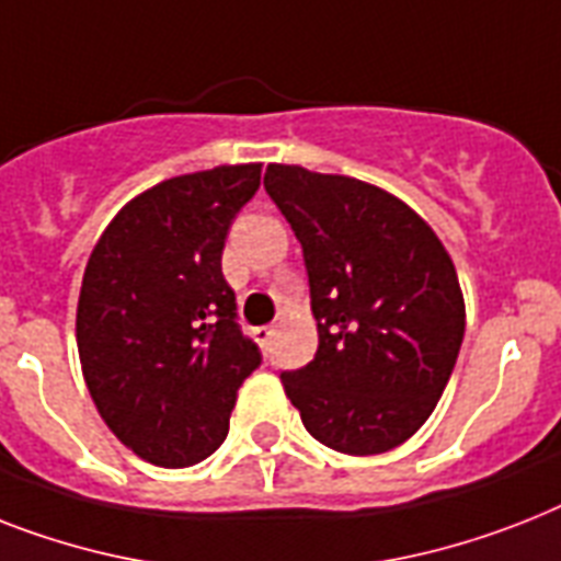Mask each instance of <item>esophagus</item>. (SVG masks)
Listing matches in <instances>:
<instances>
[{
  "mask_svg": "<svg viewBox=\"0 0 561 561\" xmlns=\"http://www.w3.org/2000/svg\"><path fill=\"white\" fill-rule=\"evenodd\" d=\"M253 334H256V343L262 345V348H267V345H271V340H273V334H276V328L262 325V328H256Z\"/></svg>",
  "mask_w": 561,
  "mask_h": 561,
  "instance_id": "obj_1",
  "label": "esophagus"
}]
</instances>
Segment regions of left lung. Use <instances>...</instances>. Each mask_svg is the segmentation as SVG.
I'll use <instances>...</instances> for the list:
<instances>
[{
  "mask_svg": "<svg viewBox=\"0 0 561 561\" xmlns=\"http://www.w3.org/2000/svg\"><path fill=\"white\" fill-rule=\"evenodd\" d=\"M265 190L302 241L320 348L282 386L305 430L345 455L409 440L438 407L467 308L444 241L359 178L267 163Z\"/></svg>",
  "mask_w": 561,
  "mask_h": 561,
  "instance_id": "left-lung-1",
  "label": "left lung"
}]
</instances>
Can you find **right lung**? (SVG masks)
Instances as JSON below:
<instances>
[{"label":"right lung","instance_id":"right-lung-1","mask_svg":"<svg viewBox=\"0 0 561 561\" xmlns=\"http://www.w3.org/2000/svg\"><path fill=\"white\" fill-rule=\"evenodd\" d=\"M262 163L167 178L100 233L77 299V352L115 438L154 467H193L227 438L259 348L236 325L221 273L230 221Z\"/></svg>","mask_w":561,"mask_h":561}]
</instances>
